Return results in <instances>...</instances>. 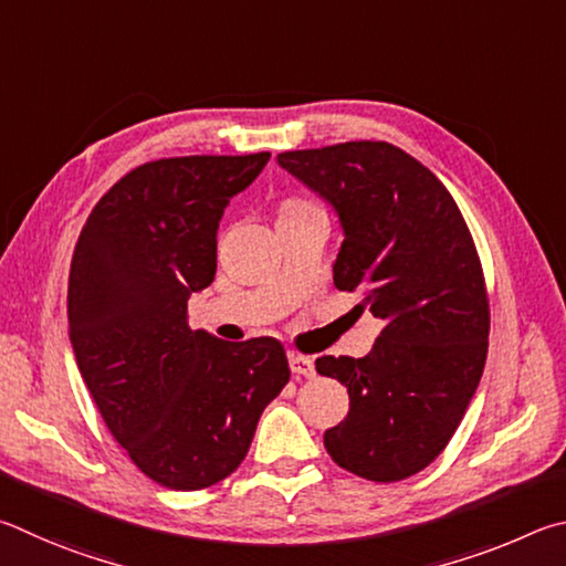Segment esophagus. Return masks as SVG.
<instances>
[{"mask_svg":"<svg viewBox=\"0 0 566 566\" xmlns=\"http://www.w3.org/2000/svg\"><path fill=\"white\" fill-rule=\"evenodd\" d=\"M289 363H291V370L295 378H313L315 375V363L308 355H301V353H289Z\"/></svg>","mask_w":566,"mask_h":566,"instance_id":"esophagus-1","label":"esophagus"}]
</instances>
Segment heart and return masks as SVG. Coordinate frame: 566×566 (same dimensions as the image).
<instances>
[{
	"mask_svg": "<svg viewBox=\"0 0 566 566\" xmlns=\"http://www.w3.org/2000/svg\"><path fill=\"white\" fill-rule=\"evenodd\" d=\"M293 206H303V201H291V203H285L283 208H293Z\"/></svg>",
	"mask_w": 566,
	"mask_h": 566,
	"instance_id": "b5f03b06",
	"label": "heart"
}]
</instances>
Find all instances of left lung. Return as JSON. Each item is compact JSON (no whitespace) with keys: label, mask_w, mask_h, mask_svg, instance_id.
I'll use <instances>...</instances> for the list:
<instances>
[{"label":"left lung","mask_w":566,"mask_h":566,"mask_svg":"<svg viewBox=\"0 0 566 566\" xmlns=\"http://www.w3.org/2000/svg\"><path fill=\"white\" fill-rule=\"evenodd\" d=\"M277 164L335 208L345 235L335 289L358 291L355 311L385 323L365 358L315 360L350 395L325 450L373 482L418 474L448 448L488 360L490 303L470 228L440 178L388 142L285 151Z\"/></svg>","instance_id":"obj_1"}]
</instances>
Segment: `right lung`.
<instances>
[{
    "label": "right lung",
    "instance_id": "right-lung-1",
    "mask_svg": "<svg viewBox=\"0 0 566 566\" xmlns=\"http://www.w3.org/2000/svg\"><path fill=\"white\" fill-rule=\"evenodd\" d=\"M271 154L158 158L102 196L69 271V340L106 422L146 478L203 490L243 462L265 405L291 380L275 338L188 328L216 275L223 208Z\"/></svg>",
    "mask_w": 566,
    "mask_h": 566
}]
</instances>
